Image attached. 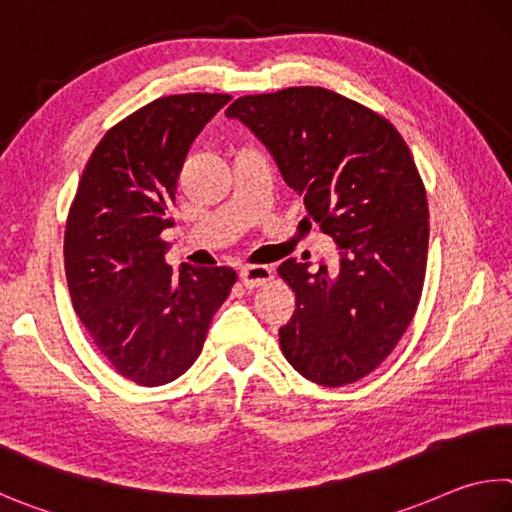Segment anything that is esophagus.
Here are the masks:
<instances>
[{"label":"esophagus","instance_id":"34e87169","mask_svg":"<svg viewBox=\"0 0 512 512\" xmlns=\"http://www.w3.org/2000/svg\"><path fill=\"white\" fill-rule=\"evenodd\" d=\"M239 277H241V282H244L246 288H255V286H262V284L273 280V268L262 266V264L244 266V268H241Z\"/></svg>","mask_w":512,"mask_h":512}]
</instances>
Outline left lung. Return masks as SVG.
<instances>
[{
    "label": "left lung",
    "instance_id": "left-lung-1",
    "mask_svg": "<svg viewBox=\"0 0 512 512\" xmlns=\"http://www.w3.org/2000/svg\"><path fill=\"white\" fill-rule=\"evenodd\" d=\"M271 152L306 219L338 246V273L280 264L295 313L280 329L304 378L342 387L371 374L414 318L425 277L427 199L410 147L374 111L322 87L237 98L226 111Z\"/></svg>",
    "mask_w": 512,
    "mask_h": 512
}]
</instances>
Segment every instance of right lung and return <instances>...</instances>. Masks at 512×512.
<instances>
[{
    "instance_id": "add662e5",
    "label": "right lung",
    "mask_w": 512,
    "mask_h": 512,
    "mask_svg": "<svg viewBox=\"0 0 512 512\" xmlns=\"http://www.w3.org/2000/svg\"><path fill=\"white\" fill-rule=\"evenodd\" d=\"M228 94L150 102L102 136L82 172L64 232L78 318L111 367L143 387L172 383L199 358L237 273L167 266L176 183L194 138Z\"/></svg>"
}]
</instances>
